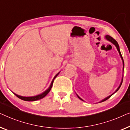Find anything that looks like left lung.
<instances>
[{
	"instance_id": "left-lung-1",
	"label": "left lung",
	"mask_w": 130,
	"mask_h": 130,
	"mask_svg": "<svg viewBox=\"0 0 130 130\" xmlns=\"http://www.w3.org/2000/svg\"><path fill=\"white\" fill-rule=\"evenodd\" d=\"M105 39H107V40H108V41H109V42H111V43H113V44H114L115 46H116V47H117V50H118V52H119V54H120V56H121V59H122V63H123V71H124V60H123V58H122V55H121V52H120V47H119V45H118V43H117V42L116 40H115L114 39H113V38L111 37V36H109V35H106L105 36ZM122 80H123V77H122V80H121V84H120V86L119 87H118V88L117 89H116V91H115V92L114 93H116L118 89H120V87L121 86V84H122ZM114 93H113V94H112V95H109V96H107V98H104V100H102L101 101H100V102H103V101H106V100H108V98H109L111 97V96L113 94H114ZM76 95L78 96V98H79V99H80L81 100H82V101H84V100H83V99H81V98L79 97V96L77 94H76Z\"/></svg>"
}]
</instances>
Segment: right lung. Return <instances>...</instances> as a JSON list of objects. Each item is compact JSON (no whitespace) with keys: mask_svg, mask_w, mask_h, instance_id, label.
<instances>
[{"mask_svg":"<svg viewBox=\"0 0 130 130\" xmlns=\"http://www.w3.org/2000/svg\"><path fill=\"white\" fill-rule=\"evenodd\" d=\"M59 74V72H58V74H56L55 76V77L54 78V79H53V80H52V83H51V84L50 87H49L46 91H44V92H43V93H42V94H41L38 95H36V96H21V95H19L14 94V93H13V94L15 95L17 97L20 98V99L22 100H23V101H36V100H39L40 99H42V98L45 97V96H46L47 94H48L49 91H50L51 88H52L53 83H54V80L55 79V78L58 75V74Z\"/></svg>","mask_w":130,"mask_h":130,"instance_id":"obj_1","label":"right lung"}]
</instances>
